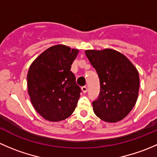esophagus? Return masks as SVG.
I'll return each mask as SVG.
<instances>
[{
  "label": "esophagus",
  "mask_w": 157,
  "mask_h": 157,
  "mask_svg": "<svg viewBox=\"0 0 157 157\" xmlns=\"http://www.w3.org/2000/svg\"><path fill=\"white\" fill-rule=\"evenodd\" d=\"M81 90H82V91H83V93H86V92H87V87H86V86H82Z\"/></svg>",
  "instance_id": "esophagus-1"
}]
</instances>
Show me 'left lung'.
<instances>
[{
    "label": "left lung",
    "instance_id": "1",
    "mask_svg": "<svg viewBox=\"0 0 157 157\" xmlns=\"http://www.w3.org/2000/svg\"><path fill=\"white\" fill-rule=\"evenodd\" d=\"M85 54L100 82V93L93 102V112L107 122L121 121L137 102L138 71L127 57L113 49L86 50Z\"/></svg>",
    "mask_w": 157,
    "mask_h": 157
}]
</instances>
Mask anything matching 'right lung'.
I'll return each mask as SVG.
<instances>
[{
	"label": "right lung",
	"mask_w": 157,
	"mask_h": 157,
	"mask_svg": "<svg viewBox=\"0 0 157 157\" xmlns=\"http://www.w3.org/2000/svg\"><path fill=\"white\" fill-rule=\"evenodd\" d=\"M78 49L64 45L50 47L32 63L27 74L28 93L36 112L45 119L59 121L74 112L81 89L71 64Z\"/></svg>",
	"instance_id": "right-lung-1"
}]
</instances>
